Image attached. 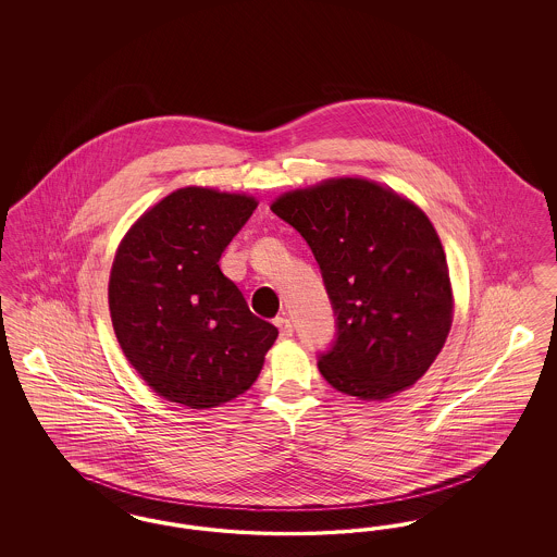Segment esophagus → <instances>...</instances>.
<instances>
[{"instance_id": "34e87169", "label": "esophagus", "mask_w": 557, "mask_h": 557, "mask_svg": "<svg viewBox=\"0 0 557 557\" xmlns=\"http://www.w3.org/2000/svg\"><path fill=\"white\" fill-rule=\"evenodd\" d=\"M275 325H277V330H280V336H282V338H290V336H292L290 319L277 318V319H275Z\"/></svg>"}]
</instances>
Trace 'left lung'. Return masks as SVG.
Returning <instances> with one entry per match:
<instances>
[{"label": "left lung", "instance_id": "obj_1", "mask_svg": "<svg viewBox=\"0 0 557 557\" xmlns=\"http://www.w3.org/2000/svg\"><path fill=\"white\" fill-rule=\"evenodd\" d=\"M271 211L307 239L338 319L319 371L359 400L411 388L443 350L453 323L449 265L413 200L366 177H330L284 191Z\"/></svg>", "mask_w": 557, "mask_h": 557}]
</instances>
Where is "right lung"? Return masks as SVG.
Returning a JSON list of instances; mask_svg holds the SVG:
<instances>
[{
	"mask_svg": "<svg viewBox=\"0 0 557 557\" xmlns=\"http://www.w3.org/2000/svg\"><path fill=\"white\" fill-rule=\"evenodd\" d=\"M257 205L239 191L180 187L121 239L110 319L123 355L159 397L211 409L244 395L263 370L277 327L250 313L219 267Z\"/></svg>",
	"mask_w": 557,
	"mask_h": 557,
	"instance_id": "right-lung-1",
	"label": "right lung"
}]
</instances>
